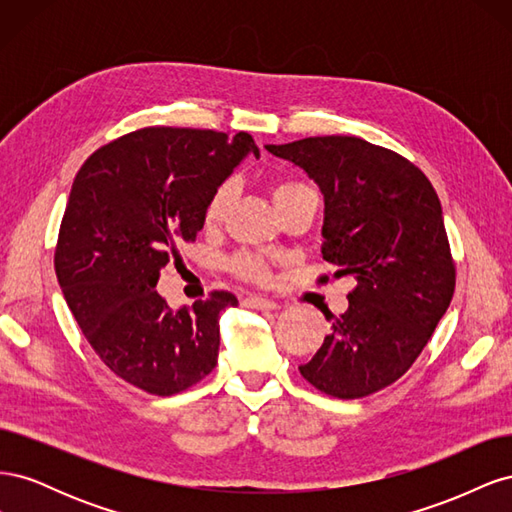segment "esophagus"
Instances as JSON below:
<instances>
[{
	"label": "esophagus",
	"mask_w": 512,
	"mask_h": 512,
	"mask_svg": "<svg viewBox=\"0 0 512 512\" xmlns=\"http://www.w3.org/2000/svg\"><path fill=\"white\" fill-rule=\"evenodd\" d=\"M243 305L250 309H265V312H271V309H277V303L271 299H262V297H245Z\"/></svg>",
	"instance_id": "1"
}]
</instances>
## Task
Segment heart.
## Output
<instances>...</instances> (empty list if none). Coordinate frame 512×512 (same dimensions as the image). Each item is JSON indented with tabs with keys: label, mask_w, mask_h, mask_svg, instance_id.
Returning <instances> with one entry per match:
<instances>
[{
	"label": "heart",
	"mask_w": 512,
	"mask_h": 512,
	"mask_svg": "<svg viewBox=\"0 0 512 512\" xmlns=\"http://www.w3.org/2000/svg\"><path fill=\"white\" fill-rule=\"evenodd\" d=\"M307 194H316V190L305 181L286 179V181H277L273 185V198H275V205L280 207V211H284L288 205L294 203V200H299ZM232 196H235V185H232V181H222L218 188L209 194L203 209L205 226L215 228L222 224V220L226 218V211L232 203ZM230 269L235 271V275H239L241 280L254 282V284H265L269 280V269L265 265V260H260L258 256H252V254H239L232 258Z\"/></svg>",
	"instance_id": "b5f03b06"
}]
</instances>
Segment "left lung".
<instances>
[{"instance_id": "left-lung-1", "label": "left lung", "mask_w": 512, "mask_h": 512, "mask_svg": "<svg viewBox=\"0 0 512 512\" xmlns=\"http://www.w3.org/2000/svg\"><path fill=\"white\" fill-rule=\"evenodd\" d=\"M267 151L320 185L322 258L335 277L356 280L301 376L331 397H367L406 374L451 305L457 271L440 198L416 164L359 136H309Z\"/></svg>"}]
</instances>
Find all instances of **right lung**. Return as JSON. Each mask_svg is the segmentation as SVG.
Here are the masks:
<instances>
[{"label": "right lung", "mask_w": 512, "mask_h": 512, "mask_svg": "<svg viewBox=\"0 0 512 512\" xmlns=\"http://www.w3.org/2000/svg\"><path fill=\"white\" fill-rule=\"evenodd\" d=\"M254 138L151 126L123 134L85 160L61 218L55 273L89 346L115 376L168 397L218 363L220 314L232 292L211 290L170 312L156 292L160 271L194 243L209 194Z\"/></svg>", "instance_id": "1"}]
</instances>
